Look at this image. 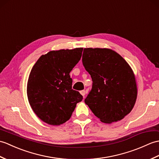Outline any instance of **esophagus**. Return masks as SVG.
Instances as JSON below:
<instances>
[{"mask_svg": "<svg viewBox=\"0 0 159 159\" xmlns=\"http://www.w3.org/2000/svg\"><path fill=\"white\" fill-rule=\"evenodd\" d=\"M80 93L83 95V96L84 97V95H85V94H86V91H84V90H82V91H80Z\"/></svg>", "mask_w": 159, "mask_h": 159, "instance_id": "1", "label": "esophagus"}]
</instances>
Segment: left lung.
<instances>
[{"instance_id": "left-lung-1", "label": "left lung", "mask_w": 159, "mask_h": 159, "mask_svg": "<svg viewBox=\"0 0 159 159\" xmlns=\"http://www.w3.org/2000/svg\"><path fill=\"white\" fill-rule=\"evenodd\" d=\"M82 60L93 80L85 104L103 123L124 119L134 108L138 95L131 66L119 53L107 48H84Z\"/></svg>"}]
</instances>
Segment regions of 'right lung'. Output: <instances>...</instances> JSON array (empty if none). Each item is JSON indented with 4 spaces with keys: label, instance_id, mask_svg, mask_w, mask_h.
Returning <instances> with one entry per match:
<instances>
[{
    "label": "right lung",
    "instance_id": "right-lung-1",
    "mask_svg": "<svg viewBox=\"0 0 159 159\" xmlns=\"http://www.w3.org/2000/svg\"><path fill=\"white\" fill-rule=\"evenodd\" d=\"M83 48L51 51L33 66L27 83L29 104L39 119L51 125L68 120L82 101L72 89L70 72L80 60Z\"/></svg>",
    "mask_w": 159,
    "mask_h": 159
}]
</instances>
